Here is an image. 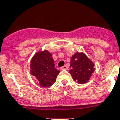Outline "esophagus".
Returning a JSON list of instances; mask_svg holds the SVG:
<instances>
[{
	"instance_id": "esophagus-1",
	"label": "esophagus",
	"mask_w": 120,
	"mask_h": 120,
	"mask_svg": "<svg viewBox=\"0 0 120 120\" xmlns=\"http://www.w3.org/2000/svg\"><path fill=\"white\" fill-rule=\"evenodd\" d=\"M60 69L61 70H67L68 69V66L66 65H64V66H62V67L60 68Z\"/></svg>"
}]
</instances>
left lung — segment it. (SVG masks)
<instances>
[{"label": "left lung", "mask_w": 120, "mask_h": 120, "mask_svg": "<svg viewBox=\"0 0 120 120\" xmlns=\"http://www.w3.org/2000/svg\"><path fill=\"white\" fill-rule=\"evenodd\" d=\"M94 66L93 62L85 54L77 52L71 57L69 73L78 83H86L94 72Z\"/></svg>", "instance_id": "left-lung-1"}]
</instances>
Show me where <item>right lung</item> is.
I'll list each match as a JSON object with an SVG mask.
<instances>
[{"instance_id":"right-lung-1","label":"right lung","mask_w":120,"mask_h":120,"mask_svg":"<svg viewBox=\"0 0 120 120\" xmlns=\"http://www.w3.org/2000/svg\"><path fill=\"white\" fill-rule=\"evenodd\" d=\"M52 54L48 51L38 52L31 61V74L42 87H49L56 81L60 71L55 68Z\"/></svg>"}]
</instances>
